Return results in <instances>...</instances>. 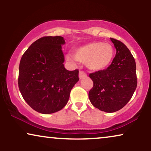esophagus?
Listing matches in <instances>:
<instances>
[{
  "instance_id": "esophagus-1",
  "label": "esophagus",
  "mask_w": 151,
  "mask_h": 151,
  "mask_svg": "<svg viewBox=\"0 0 151 151\" xmlns=\"http://www.w3.org/2000/svg\"><path fill=\"white\" fill-rule=\"evenodd\" d=\"M87 75H86V73L85 72L83 71H80L79 72V78L80 80L81 79H83V78H86Z\"/></svg>"
}]
</instances>
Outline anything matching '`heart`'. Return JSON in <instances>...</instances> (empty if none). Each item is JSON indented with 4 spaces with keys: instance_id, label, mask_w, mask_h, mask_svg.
Here are the masks:
<instances>
[{
    "instance_id": "obj_1",
    "label": "heart",
    "mask_w": 151,
    "mask_h": 151,
    "mask_svg": "<svg viewBox=\"0 0 151 151\" xmlns=\"http://www.w3.org/2000/svg\"><path fill=\"white\" fill-rule=\"evenodd\" d=\"M115 50L110 43L92 42L78 47L73 55H68V61H79L85 63L88 69L92 71H101L106 69L112 63Z\"/></svg>"
}]
</instances>
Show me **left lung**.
<instances>
[{
	"instance_id": "left-lung-1",
	"label": "left lung",
	"mask_w": 151,
	"mask_h": 151,
	"mask_svg": "<svg viewBox=\"0 0 151 151\" xmlns=\"http://www.w3.org/2000/svg\"><path fill=\"white\" fill-rule=\"evenodd\" d=\"M116 54L106 69L89 74L93 86L91 103L99 110L113 113L129 102L137 87L136 64L131 51L121 41L111 38Z\"/></svg>"
}]
</instances>
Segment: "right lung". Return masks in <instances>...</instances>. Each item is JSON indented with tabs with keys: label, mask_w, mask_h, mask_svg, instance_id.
<instances>
[{
	"label": "right lung",
	"mask_w": 151,
	"mask_h": 151,
	"mask_svg": "<svg viewBox=\"0 0 151 151\" xmlns=\"http://www.w3.org/2000/svg\"><path fill=\"white\" fill-rule=\"evenodd\" d=\"M62 36H45L33 42L20 62L18 87L25 102L37 112L51 114L67 104L79 80L78 69L68 71Z\"/></svg>",
	"instance_id": "add662e5"
}]
</instances>
